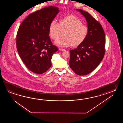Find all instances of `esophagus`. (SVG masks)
Returning a JSON list of instances; mask_svg holds the SVG:
<instances>
[{
    "label": "esophagus",
    "instance_id": "1",
    "mask_svg": "<svg viewBox=\"0 0 123 123\" xmlns=\"http://www.w3.org/2000/svg\"><path fill=\"white\" fill-rule=\"evenodd\" d=\"M59 50H62V51H64L65 49H63V48H59Z\"/></svg>",
    "mask_w": 123,
    "mask_h": 123
}]
</instances>
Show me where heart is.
Wrapping results in <instances>:
<instances>
[{
    "mask_svg": "<svg viewBox=\"0 0 123 123\" xmlns=\"http://www.w3.org/2000/svg\"><path fill=\"white\" fill-rule=\"evenodd\" d=\"M61 30H65L63 34L64 37L55 43L61 47H67L72 44L74 46H78L84 42L88 32L87 27L74 16H66L60 19L59 23L53 20L49 28L50 37L54 40L57 39Z\"/></svg>",
    "mask_w": 123,
    "mask_h": 123,
    "instance_id": "1",
    "label": "heart"
}]
</instances>
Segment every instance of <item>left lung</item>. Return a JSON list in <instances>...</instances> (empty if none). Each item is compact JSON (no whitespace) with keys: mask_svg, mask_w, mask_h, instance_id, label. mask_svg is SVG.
<instances>
[{"mask_svg":"<svg viewBox=\"0 0 123 123\" xmlns=\"http://www.w3.org/2000/svg\"><path fill=\"white\" fill-rule=\"evenodd\" d=\"M86 19L88 29L84 42L70 50L69 66L77 75L84 76L94 70L104 56L105 38L101 25L88 12L76 9Z\"/></svg>","mask_w":123,"mask_h":123,"instance_id":"obj_1","label":"left lung"}]
</instances>
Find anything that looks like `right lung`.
Instances as JSON below:
<instances>
[{"instance_id": "right-lung-1", "label": "right lung", "mask_w": 123, "mask_h": 123, "mask_svg": "<svg viewBox=\"0 0 123 123\" xmlns=\"http://www.w3.org/2000/svg\"><path fill=\"white\" fill-rule=\"evenodd\" d=\"M59 10L50 6L30 14L21 23L17 34L16 46L24 64L34 73L42 74L51 66L58 47L49 36L50 23Z\"/></svg>"}]
</instances>
